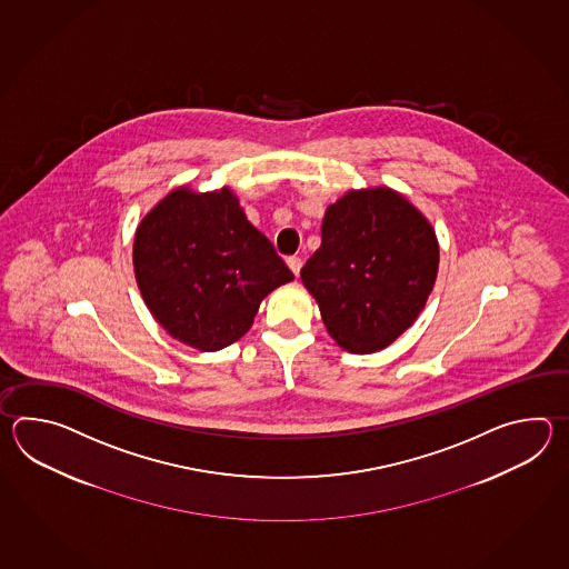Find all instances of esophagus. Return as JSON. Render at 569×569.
Masks as SVG:
<instances>
[{
	"instance_id": "34e87169",
	"label": "esophagus",
	"mask_w": 569,
	"mask_h": 569,
	"mask_svg": "<svg viewBox=\"0 0 569 569\" xmlns=\"http://www.w3.org/2000/svg\"><path fill=\"white\" fill-rule=\"evenodd\" d=\"M287 264H289L290 270H292V274L299 277L302 267L301 258H299V256H289V258H287Z\"/></svg>"
}]
</instances>
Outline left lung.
<instances>
[{"label":"left lung","mask_w":569,"mask_h":569,"mask_svg":"<svg viewBox=\"0 0 569 569\" xmlns=\"http://www.w3.org/2000/svg\"><path fill=\"white\" fill-rule=\"evenodd\" d=\"M437 270L439 242L429 219L399 191L368 187L327 207L321 246L301 280L339 348L375 353L417 321Z\"/></svg>","instance_id":"obj_1"}]
</instances>
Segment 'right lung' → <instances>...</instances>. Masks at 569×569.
<instances>
[{
  "instance_id": "obj_1",
  "label": "right lung",
  "mask_w": 569,
  "mask_h": 569,
  "mask_svg": "<svg viewBox=\"0 0 569 569\" xmlns=\"http://www.w3.org/2000/svg\"><path fill=\"white\" fill-rule=\"evenodd\" d=\"M132 260L148 311L201 351L246 336L262 299L295 279L230 187L172 189L138 223Z\"/></svg>"
}]
</instances>
